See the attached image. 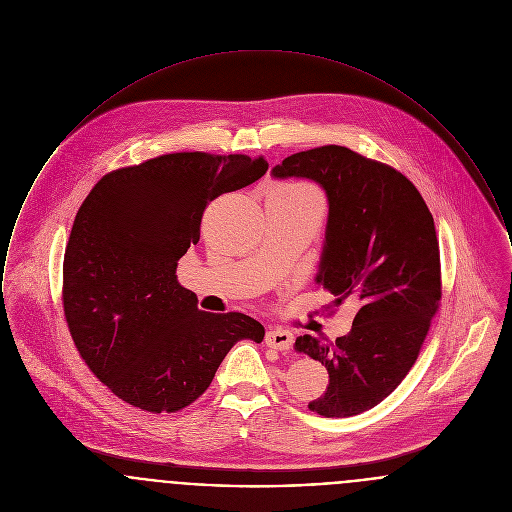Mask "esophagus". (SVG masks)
<instances>
[{
  "instance_id": "34e87169",
  "label": "esophagus",
  "mask_w": 512,
  "mask_h": 512,
  "mask_svg": "<svg viewBox=\"0 0 512 512\" xmlns=\"http://www.w3.org/2000/svg\"><path fill=\"white\" fill-rule=\"evenodd\" d=\"M266 343H268V347H273L277 351H287L293 345V334L287 330L275 328L266 334Z\"/></svg>"
}]
</instances>
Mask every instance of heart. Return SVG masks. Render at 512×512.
<instances>
[{"label": "heart", "mask_w": 512, "mask_h": 512, "mask_svg": "<svg viewBox=\"0 0 512 512\" xmlns=\"http://www.w3.org/2000/svg\"><path fill=\"white\" fill-rule=\"evenodd\" d=\"M277 190L287 192V194H293V196H297V198H305V200L320 202L318 194H316L310 186H305V184H283V186H279Z\"/></svg>", "instance_id": "heart-1"}]
</instances>
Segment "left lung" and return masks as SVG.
I'll list each match as a JSON object with an SVG mask.
<instances>
[{
  "label": "left lung",
  "instance_id": "obj_1",
  "mask_svg": "<svg viewBox=\"0 0 512 512\" xmlns=\"http://www.w3.org/2000/svg\"><path fill=\"white\" fill-rule=\"evenodd\" d=\"M275 178H310L328 198V225L316 283L336 301L359 303L338 340L301 336L299 353L320 361L330 384L308 408L349 417L375 408L406 378L441 301L435 221L402 172L341 145L283 159Z\"/></svg>",
  "mask_w": 512,
  "mask_h": 512
}]
</instances>
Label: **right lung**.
Listing matches in <instances>:
<instances>
[{
    "label": "right lung",
    "mask_w": 512,
    "mask_h": 512,
    "mask_svg": "<svg viewBox=\"0 0 512 512\" xmlns=\"http://www.w3.org/2000/svg\"><path fill=\"white\" fill-rule=\"evenodd\" d=\"M266 171L264 157L171 153L104 174L79 207L64 314L87 367L126 404L186 408L237 341L264 340V326L242 312L200 310L176 266L200 240L205 207Z\"/></svg>",
    "instance_id": "add662e5"
}]
</instances>
